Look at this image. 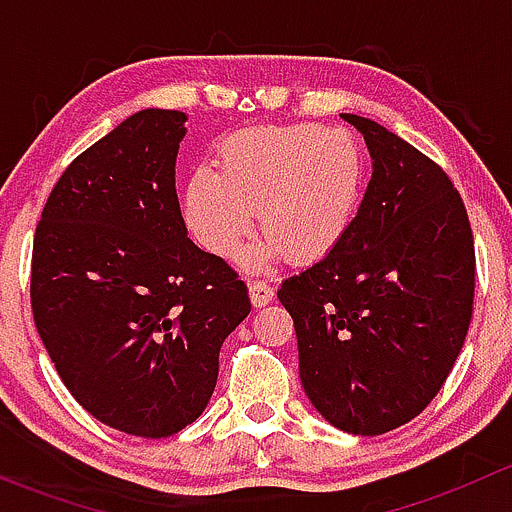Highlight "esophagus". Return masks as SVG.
<instances>
[{
	"instance_id": "34e87169",
	"label": "esophagus",
	"mask_w": 512,
	"mask_h": 512,
	"mask_svg": "<svg viewBox=\"0 0 512 512\" xmlns=\"http://www.w3.org/2000/svg\"><path fill=\"white\" fill-rule=\"evenodd\" d=\"M275 297V287L265 280H252L250 282V299L255 307H265V304L272 302Z\"/></svg>"
}]
</instances>
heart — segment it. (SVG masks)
Returning a JSON list of instances; mask_svg holds the SVG:
<instances>
[{"instance_id":"b5f03b06","label":"heart","mask_w":512,"mask_h":512,"mask_svg":"<svg viewBox=\"0 0 512 512\" xmlns=\"http://www.w3.org/2000/svg\"><path fill=\"white\" fill-rule=\"evenodd\" d=\"M366 163L347 128L317 123L245 128L200 165L183 195L195 240L220 257L235 255L257 225L267 235L252 260L285 255L314 262L342 242L359 213Z\"/></svg>"}]
</instances>
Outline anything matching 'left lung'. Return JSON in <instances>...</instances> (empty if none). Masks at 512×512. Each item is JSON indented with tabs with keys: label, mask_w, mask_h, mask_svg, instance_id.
<instances>
[{
	"label": "left lung",
	"mask_w": 512,
	"mask_h": 512,
	"mask_svg": "<svg viewBox=\"0 0 512 512\" xmlns=\"http://www.w3.org/2000/svg\"><path fill=\"white\" fill-rule=\"evenodd\" d=\"M374 173L337 247L282 282L299 379L314 409L356 436L416 418L441 391L473 317L476 247L446 170L376 121Z\"/></svg>",
	"instance_id": "8db88e82"
}]
</instances>
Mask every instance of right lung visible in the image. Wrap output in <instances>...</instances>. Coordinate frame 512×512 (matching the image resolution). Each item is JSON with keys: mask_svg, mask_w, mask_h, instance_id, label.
Here are the masks:
<instances>
[{"mask_svg": "<svg viewBox=\"0 0 512 512\" xmlns=\"http://www.w3.org/2000/svg\"><path fill=\"white\" fill-rule=\"evenodd\" d=\"M185 113L146 108L71 160L32 252L36 332L61 381L106 426L141 438L205 411L247 285L185 230L175 156Z\"/></svg>", "mask_w": 512, "mask_h": 512, "instance_id": "right-lung-1", "label": "right lung"}]
</instances>
